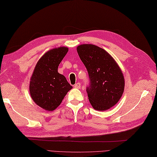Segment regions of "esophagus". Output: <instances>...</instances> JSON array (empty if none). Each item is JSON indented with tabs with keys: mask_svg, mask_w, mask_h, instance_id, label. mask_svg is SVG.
<instances>
[{
	"mask_svg": "<svg viewBox=\"0 0 157 157\" xmlns=\"http://www.w3.org/2000/svg\"><path fill=\"white\" fill-rule=\"evenodd\" d=\"M75 88H80V82H77V84H75Z\"/></svg>",
	"mask_w": 157,
	"mask_h": 157,
	"instance_id": "1",
	"label": "esophagus"
}]
</instances>
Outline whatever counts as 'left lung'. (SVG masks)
I'll use <instances>...</instances> for the list:
<instances>
[{
    "instance_id": "left-lung-1",
    "label": "left lung",
    "mask_w": 157,
    "mask_h": 157,
    "mask_svg": "<svg viewBox=\"0 0 157 157\" xmlns=\"http://www.w3.org/2000/svg\"><path fill=\"white\" fill-rule=\"evenodd\" d=\"M77 51L88 73L90 83L86 92L92 106L98 111L111 108L124 91L125 79L120 67L106 51L98 46L82 44Z\"/></svg>"
}]
</instances>
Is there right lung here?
I'll return each instance as SVG.
<instances>
[{
    "label": "right lung",
    "mask_w": 157,
    "mask_h": 157,
    "mask_svg": "<svg viewBox=\"0 0 157 157\" xmlns=\"http://www.w3.org/2000/svg\"><path fill=\"white\" fill-rule=\"evenodd\" d=\"M68 51L67 47L49 50L38 60L30 78L31 98L47 111L56 109L73 88L65 76L58 73V67Z\"/></svg>",
    "instance_id": "right-lung-1"
}]
</instances>
